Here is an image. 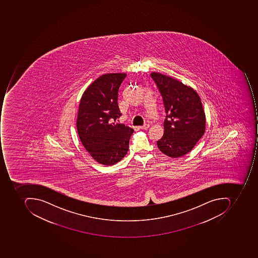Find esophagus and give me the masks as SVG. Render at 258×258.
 <instances>
[{
    "label": "esophagus",
    "instance_id": "esophagus-1",
    "mask_svg": "<svg viewBox=\"0 0 258 258\" xmlns=\"http://www.w3.org/2000/svg\"><path fill=\"white\" fill-rule=\"evenodd\" d=\"M149 127H150L149 124H144V125L140 126V128H141V130H147V128H149Z\"/></svg>",
    "mask_w": 258,
    "mask_h": 258
}]
</instances>
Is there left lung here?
<instances>
[{"instance_id":"obj_1","label":"left lung","mask_w":258,"mask_h":258,"mask_svg":"<svg viewBox=\"0 0 258 258\" xmlns=\"http://www.w3.org/2000/svg\"><path fill=\"white\" fill-rule=\"evenodd\" d=\"M150 76L163 98L166 118L159 150L172 158L185 155L206 131V115L199 94L190 86L160 73Z\"/></svg>"}]
</instances>
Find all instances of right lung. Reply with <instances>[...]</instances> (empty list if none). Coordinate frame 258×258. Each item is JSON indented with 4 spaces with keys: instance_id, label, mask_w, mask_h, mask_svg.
<instances>
[{
    "instance_id": "1",
    "label": "right lung",
    "mask_w": 258,
    "mask_h": 258,
    "mask_svg": "<svg viewBox=\"0 0 258 258\" xmlns=\"http://www.w3.org/2000/svg\"><path fill=\"white\" fill-rule=\"evenodd\" d=\"M125 73L103 74L85 90L78 108L77 128L84 148L103 165L115 164L126 155L134 130L115 122L121 115L118 92Z\"/></svg>"
}]
</instances>
